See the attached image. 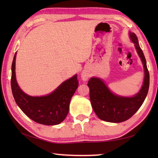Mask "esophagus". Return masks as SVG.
<instances>
[{
  "instance_id": "esophagus-1",
  "label": "esophagus",
  "mask_w": 158,
  "mask_h": 158,
  "mask_svg": "<svg viewBox=\"0 0 158 158\" xmlns=\"http://www.w3.org/2000/svg\"><path fill=\"white\" fill-rule=\"evenodd\" d=\"M89 74L87 73L86 71H83L81 73V79L84 80V81H86V80L89 79Z\"/></svg>"
}]
</instances>
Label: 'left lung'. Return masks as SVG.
I'll use <instances>...</instances> for the list:
<instances>
[{
  "instance_id": "left-lung-1",
  "label": "left lung",
  "mask_w": 158,
  "mask_h": 158,
  "mask_svg": "<svg viewBox=\"0 0 158 158\" xmlns=\"http://www.w3.org/2000/svg\"><path fill=\"white\" fill-rule=\"evenodd\" d=\"M130 37L143 65L144 81L140 91L132 98L118 96L112 93L100 79L93 77L88 82L90 89V100L95 113L101 120L111 123H121L132 117L145 100L149 89V73L146 60L139 44L137 37L130 33Z\"/></svg>"
}]
</instances>
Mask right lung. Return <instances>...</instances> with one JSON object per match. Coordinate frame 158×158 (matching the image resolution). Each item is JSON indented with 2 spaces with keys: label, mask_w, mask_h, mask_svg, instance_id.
Listing matches in <instances>:
<instances>
[{
  "label": "right lung",
  "mask_w": 158,
  "mask_h": 158,
  "mask_svg": "<svg viewBox=\"0 0 158 158\" xmlns=\"http://www.w3.org/2000/svg\"><path fill=\"white\" fill-rule=\"evenodd\" d=\"M15 53L12 64L11 88L17 105L26 116L37 123L54 125L64 121L69 111L70 100L78 88L77 75L62 83L51 94L42 97H32L23 93L15 77Z\"/></svg>",
  "instance_id": "add662e5"
}]
</instances>
